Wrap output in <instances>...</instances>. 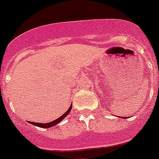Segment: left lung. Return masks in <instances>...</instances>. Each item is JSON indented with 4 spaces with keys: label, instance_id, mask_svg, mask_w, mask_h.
<instances>
[{
    "label": "left lung",
    "instance_id": "8db88e82",
    "mask_svg": "<svg viewBox=\"0 0 159 159\" xmlns=\"http://www.w3.org/2000/svg\"><path fill=\"white\" fill-rule=\"evenodd\" d=\"M122 118H123V117H122Z\"/></svg>",
    "mask_w": 159,
    "mask_h": 159
}]
</instances>
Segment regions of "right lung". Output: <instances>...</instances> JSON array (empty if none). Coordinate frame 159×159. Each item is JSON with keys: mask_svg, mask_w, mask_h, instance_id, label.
I'll use <instances>...</instances> for the list:
<instances>
[{"mask_svg": "<svg viewBox=\"0 0 159 159\" xmlns=\"http://www.w3.org/2000/svg\"><path fill=\"white\" fill-rule=\"evenodd\" d=\"M71 109H72V105L70 106V108L68 109V110L65 112V113H64L63 115L61 116V117H59V118H57L56 120H55V121H52V122H48V123H38V122H29V123H31V124L34 125V126H39V127H42V128H48V127H51V126H55L56 124H58L59 122H61L62 120L64 119V117H66L67 115H68V113H69V112H70Z\"/></svg>", "mask_w": 159, "mask_h": 159, "instance_id": "add662e5", "label": "right lung"}]
</instances>
